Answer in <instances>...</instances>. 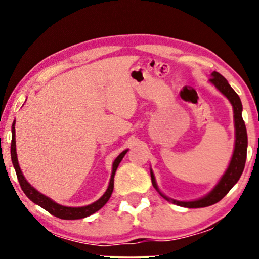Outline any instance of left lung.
<instances>
[{
    "mask_svg": "<svg viewBox=\"0 0 259 259\" xmlns=\"http://www.w3.org/2000/svg\"><path fill=\"white\" fill-rule=\"evenodd\" d=\"M210 82L221 92L223 95H225L229 99V101L231 102L232 108H233V118H235V130H236V140H235V150H233V154L230 161L229 167L226 168V171L223 177L219 180L217 185L213 187V190L210 193H207L206 196L203 198H199L197 200H191V201H180L169 199L168 197H166L165 194H162L159 190V187L155 183V178L153 172L151 169V179L153 187L160 193L162 198H165L166 200L172 201L173 204L179 205L183 207H189V208H198V207H206L210 205H213L218 203L219 200H222L224 198L230 190L232 189L233 185L238 182L240 176H242L244 166H245L246 160V150H247V133H246V127L244 123L242 111L243 106L242 101L238 97V94L232 90V87L230 86L228 81L223 75H221L218 72H213L211 74Z\"/></svg>",
    "mask_w": 259,
    "mask_h": 259,
    "instance_id": "left-lung-1",
    "label": "left lung"
}]
</instances>
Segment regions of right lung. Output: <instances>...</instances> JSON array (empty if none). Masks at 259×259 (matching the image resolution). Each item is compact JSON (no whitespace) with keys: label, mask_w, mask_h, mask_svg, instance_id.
I'll use <instances>...</instances> for the list:
<instances>
[{"label":"right lung","mask_w":259,"mask_h":259,"mask_svg":"<svg viewBox=\"0 0 259 259\" xmlns=\"http://www.w3.org/2000/svg\"><path fill=\"white\" fill-rule=\"evenodd\" d=\"M127 151L128 150H125L123 152H121V153L116 157L114 162H113L112 176H111V180H109V185L107 187V190H106V192L104 193V196H102L100 199L94 201L93 204L87 205V206H82V207L62 206V205H60L58 203H55L54 200H52L51 198L46 197L45 194L38 192L37 190H35L34 187L27 182V179L24 178L23 173L20 168L19 161H17L16 143H15V121H14L12 125V146H10V154H12V161H13L14 168H15V172H16L17 179H19L21 189H22L24 194H26V196L29 198L33 203L38 205V206H41L42 208H45V210L48 211L49 213L55 215V217H58L60 219H81V218L88 217V215L93 214L97 211L100 210V208L104 206L106 203H107L108 199L112 196L113 189H114L115 171H116V168H118L120 161L122 160L123 157H125Z\"/></svg>","instance_id":"right-lung-1"}]
</instances>
